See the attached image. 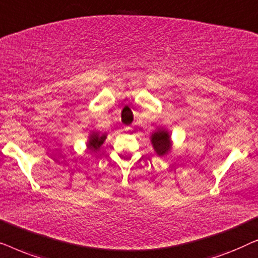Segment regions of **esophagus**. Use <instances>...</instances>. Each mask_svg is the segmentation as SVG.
<instances>
[{
  "mask_svg": "<svg viewBox=\"0 0 258 258\" xmlns=\"http://www.w3.org/2000/svg\"><path fill=\"white\" fill-rule=\"evenodd\" d=\"M129 129H130V128H129V126H126V128H125L124 130H125V132H128V130H129Z\"/></svg>",
  "mask_w": 258,
  "mask_h": 258,
  "instance_id": "34e87169",
  "label": "esophagus"
}]
</instances>
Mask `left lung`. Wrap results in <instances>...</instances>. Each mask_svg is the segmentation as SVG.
<instances>
[{
	"mask_svg": "<svg viewBox=\"0 0 258 258\" xmlns=\"http://www.w3.org/2000/svg\"><path fill=\"white\" fill-rule=\"evenodd\" d=\"M151 144H153L155 153L158 156H165L171 150V136L167 130L163 128L157 129L156 132L151 134L150 137Z\"/></svg>",
	"mask_w": 258,
	"mask_h": 258,
	"instance_id": "obj_1",
	"label": "left lung"
}]
</instances>
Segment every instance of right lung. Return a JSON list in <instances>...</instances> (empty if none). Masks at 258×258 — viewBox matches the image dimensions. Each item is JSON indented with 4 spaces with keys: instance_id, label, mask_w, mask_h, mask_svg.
<instances>
[{
    "instance_id": "obj_1",
    "label": "right lung",
    "mask_w": 258,
    "mask_h": 258,
    "mask_svg": "<svg viewBox=\"0 0 258 258\" xmlns=\"http://www.w3.org/2000/svg\"><path fill=\"white\" fill-rule=\"evenodd\" d=\"M105 139H107V134L91 132L89 135V140H88V143H87L88 149L90 151H97L101 148L102 144L104 143Z\"/></svg>"
}]
</instances>
